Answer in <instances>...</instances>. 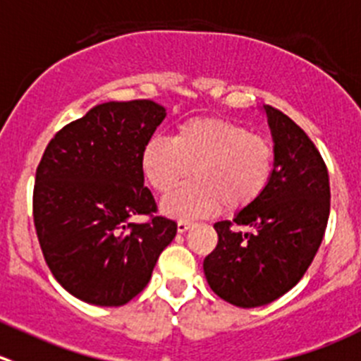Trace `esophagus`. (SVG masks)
I'll use <instances>...</instances> for the list:
<instances>
[{"label":"esophagus","mask_w":361,"mask_h":361,"mask_svg":"<svg viewBox=\"0 0 361 361\" xmlns=\"http://www.w3.org/2000/svg\"><path fill=\"white\" fill-rule=\"evenodd\" d=\"M192 227L190 222H187V220H180L178 222V233H185V231H188Z\"/></svg>","instance_id":"obj_1"}]
</instances>
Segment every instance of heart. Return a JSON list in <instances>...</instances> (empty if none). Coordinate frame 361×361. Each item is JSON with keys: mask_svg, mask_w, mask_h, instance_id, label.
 I'll return each instance as SVG.
<instances>
[{"mask_svg": "<svg viewBox=\"0 0 361 361\" xmlns=\"http://www.w3.org/2000/svg\"><path fill=\"white\" fill-rule=\"evenodd\" d=\"M275 167L271 142L233 120L190 118L178 125L173 137H153L141 152V171L149 187L169 194L194 174V181L167 195L162 212L180 220L219 212H243L268 188Z\"/></svg>", "mask_w": 361, "mask_h": 361, "instance_id": "1", "label": "heart"}]
</instances>
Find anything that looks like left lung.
<instances>
[{
	"label": "left lung",
	"mask_w": 361,
	"mask_h": 361,
	"mask_svg": "<svg viewBox=\"0 0 361 361\" xmlns=\"http://www.w3.org/2000/svg\"><path fill=\"white\" fill-rule=\"evenodd\" d=\"M264 111L275 142L274 176L254 206L213 226L219 243L202 262L212 291L243 309L268 305L298 284L330 216V178L319 149L291 118L271 106Z\"/></svg>",
	"instance_id": "left-lung-1"
}]
</instances>
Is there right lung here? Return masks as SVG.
<instances>
[{
	"label": "right lung",
	"instance_id": "add662e5",
	"mask_svg": "<svg viewBox=\"0 0 361 361\" xmlns=\"http://www.w3.org/2000/svg\"><path fill=\"white\" fill-rule=\"evenodd\" d=\"M164 118L153 100L100 104L56 132L42 155L35 229L54 279L82 302H130L176 236V222L155 215L141 171L142 148ZM135 214L150 220L130 223Z\"/></svg>",
	"mask_w": 361,
	"mask_h": 361
}]
</instances>
